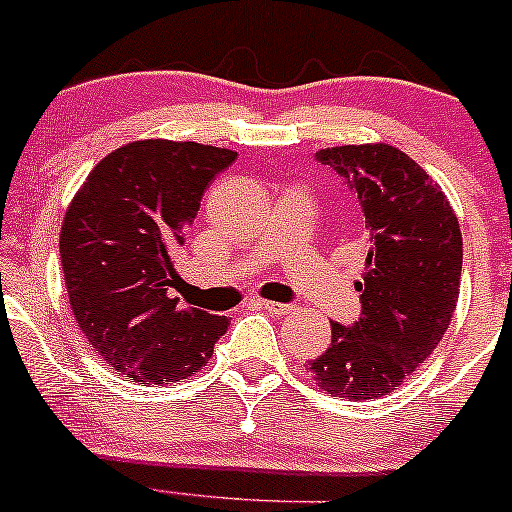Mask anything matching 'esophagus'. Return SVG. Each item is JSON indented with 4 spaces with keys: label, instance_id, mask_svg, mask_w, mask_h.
Here are the masks:
<instances>
[{
    "label": "esophagus",
    "instance_id": "1",
    "mask_svg": "<svg viewBox=\"0 0 512 512\" xmlns=\"http://www.w3.org/2000/svg\"><path fill=\"white\" fill-rule=\"evenodd\" d=\"M258 305H261L263 310H268V313H273V315H286V313H291V310H293V305L276 303V300H258Z\"/></svg>",
    "mask_w": 512,
    "mask_h": 512
}]
</instances>
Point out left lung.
<instances>
[{"label": "left lung", "mask_w": 512, "mask_h": 512, "mask_svg": "<svg viewBox=\"0 0 512 512\" xmlns=\"http://www.w3.org/2000/svg\"><path fill=\"white\" fill-rule=\"evenodd\" d=\"M315 157L357 194L372 249L355 281L360 320L352 328L330 320V347L308 370L333 397L379 399L449 330L461 288V226L446 194L399 147L365 142L325 147Z\"/></svg>", "instance_id": "left-lung-1"}]
</instances>
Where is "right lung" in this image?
I'll return each instance as SVG.
<instances>
[{
	"instance_id": "add662e5",
	"label": "right lung",
	"mask_w": 512,
	"mask_h": 512,
	"mask_svg": "<svg viewBox=\"0 0 512 512\" xmlns=\"http://www.w3.org/2000/svg\"><path fill=\"white\" fill-rule=\"evenodd\" d=\"M236 160L199 142L135 140L105 155L61 224L71 313L93 350L138 384L202 370L231 320L167 298L204 189Z\"/></svg>"
}]
</instances>
